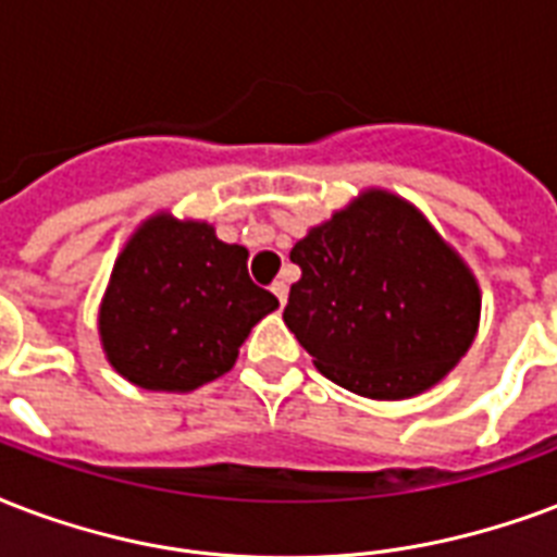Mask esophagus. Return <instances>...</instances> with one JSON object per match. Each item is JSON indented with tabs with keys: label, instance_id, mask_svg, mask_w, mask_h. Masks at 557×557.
I'll list each match as a JSON object with an SVG mask.
<instances>
[{
	"label": "esophagus",
	"instance_id": "1",
	"mask_svg": "<svg viewBox=\"0 0 557 557\" xmlns=\"http://www.w3.org/2000/svg\"><path fill=\"white\" fill-rule=\"evenodd\" d=\"M271 292L277 295L280 304H286V297H288V283L286 280H274V286H271Z\"/></svg>",
	"mask_w": 557,
	"mask_h": 557
}]
</instances>
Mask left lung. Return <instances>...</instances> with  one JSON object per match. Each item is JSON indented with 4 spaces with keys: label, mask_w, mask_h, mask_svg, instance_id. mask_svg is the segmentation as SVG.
<instances>
[{
    "label": "left lung",
    "mask_w": 557,
    "mask_h": 557,
    "mask_svg": "<svg viewBox=\"0 0 557 557\" xmlns=\"http://www.w3.org/2000/svg\"><path fill=\"white\" fill-rule=\"evenodd\" d=\"M283 321L326 380L371 400L426 392L473 345L479 286L430 222L368 193L292 248Z\"/></svg>",
    "instance_id": "obj_1"
}]
</instances>
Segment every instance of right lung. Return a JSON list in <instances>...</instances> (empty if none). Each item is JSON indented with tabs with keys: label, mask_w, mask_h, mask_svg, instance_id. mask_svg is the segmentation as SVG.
Listing matches in <instances>:
<instances>
[{
	"label": "right lung",
	"mask_w": 557,
	"mask_h": 557,
	"mask_svg": "<svg viewBox=\"0 0 557 557\" xmlns=\"http://www.w3.org/2000/svg\"><path fill=\"white\" fill-rule=\"evenodd\" d=\"M277 297L248 274V250L201 222L157 215L116 260L99 315L110 364L148 392H193L233 368Z\"/></svg>",
	"instance_id": "obj_1"
}]
</instances>
